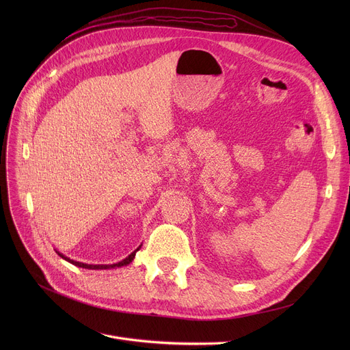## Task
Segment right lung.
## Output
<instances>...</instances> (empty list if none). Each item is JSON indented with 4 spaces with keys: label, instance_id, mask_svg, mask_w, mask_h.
Listing matches in <instances>:
<instances>
[{
    "label": "right lung",
    "instance_id": "1",
    "mask_svg": "<svg viewBox=\"0 0 350 350\" xmlns=\"http://www.w3.org/2000/svg\"><path fill=\"white\" fill-rule=\"evenodd\" d=\"M140 248H142V245H139V247H137V250H135L131 255L126 256V258H124L123 261L116 262V264H110V265H103V264H100V265H99V264H98V265H94V264H85V262H79V261H75V260H70V258H68V256H65V255H64V254H61L59 251H57V252H58V255H59V256H62V258H64L65 261H68V262H70V264H73V265H77V267L85 268V269H112V268L126 267V265L131 264V262L133 261L135 256H136V252H137Z\"/></svg>",
    "mask_w": 350,
    "mask_h": 350
}]
</instances>
